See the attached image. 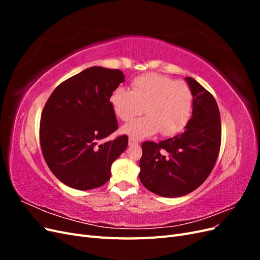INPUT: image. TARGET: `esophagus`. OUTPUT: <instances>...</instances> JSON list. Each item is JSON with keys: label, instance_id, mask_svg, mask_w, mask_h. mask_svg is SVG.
Masks as SVG:
<instances>
[{"label": "esophagus", "instance_id": "esophagus-1", "mask_svg": "<svg viewBox=\"0 0 260 260\" xmlns=\"http://www.w3.org/2000/svg\"><path fill=\"white\" fill-rule=\"evenodd\" d=\"M129 145H138V140L130 138L129 139Z\"/></svg>", "mask_w": 260, "mask_h": 260}]
</instances>
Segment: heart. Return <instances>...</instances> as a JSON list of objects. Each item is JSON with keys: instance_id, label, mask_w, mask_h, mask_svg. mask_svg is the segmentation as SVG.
Instances as JSON below:
<instances>
[{"instance_id": "heart-1", "label": "heart", "mask_w": 260, "mask_h": 260, "mask_svg": "<svg viewBox=\"0 0 260 260\" xmlns=\"http://www.w3.org/2000/svg\"><path fill=\"white\" fill-rule=\"evenodd\" d=\"M116 116L130 121L144 113L146 116L122 127L133 139H143L160 131L162 136H175L184 129L192 116L193 93L185 82L171 78L146 74L131 82V91L117 88L109 99Z\"/></svg>"}]
</instances>
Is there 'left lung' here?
Returning <instances> with one entry per match:
<instances>
[{
	"label": "left lung",
	"mask_w": 260,
	"mask_h": 260,
	"mask_svg": "<svg viewBox=\"0 0 260 260\" xmlns=\"http://www.w3.org/2000/svg\"><path fill=\"white\" fill-rule=\"evenodd\" d=\"M185 80L193 93V112L180 135L142 144L140 180L162 198H179L193 192L214 168L221 144V121L217 102L194 80Z\"/></svg>",
	"instance_id": "1"
}]
</instances>
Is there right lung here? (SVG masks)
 I'll return each instance as SVG.
<instances>
[{
	"label": "right lung",
	"instance_id": "add662e5",
	"mask_svg": "<svg viewBox=\"0 0 260 260\" xmlns=\"http://www.w3.org/2000/svg\"><path fill=\"white\" fill-rule=\"evenodd\" d=\"M124 81L119 69L94 66L61 82L43 108L40 144L50 170L76 190H92L111 178L112 164L128 146L118 129L112 93Z\"/></svg>",
	"mask_w": 260,
	"mask_h": 260
}]
</instances>
